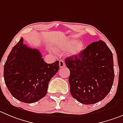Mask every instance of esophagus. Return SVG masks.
Returning a JSON list of instances; mask_svg holds the SVG:
<instances>
[{"instance_id":"34e87169","label":"esophagus","mask_w":123,"mask_h":123,"mask_svg":"<svg viewBox=\"0 0 123 123\" xmlns=\"http://www.w3.org/2000/svg\"><path fill=\"white\" fill-rule=\"evenodd\" d=\"M59 67H60V68H62V67H64L65 66V62H64V61H62V60H59Z\"/></svg>"}]
</instances>
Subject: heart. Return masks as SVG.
I'll return each mask as SVG.
<instances>
[{"mask_svg":"<svg viewBox=\"0 0 123 123\" xmlns=\"http://www.w3.org/2000/svg\"><path fill=\"white\" fill-rule=\"evenodd\" d=\"M55 49L59 51L68 50L69 55L76 56L83 50L84 44L82 42H77L75 39H67L56 43Z\"/></svg>","mask_w":123,"mask_h":123,"instance_id":"b5f03b06","label":"heart"}]
</instances>
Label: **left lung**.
Returning a JSON list of instances; mask_svg holds the SVG:
<instances>
[{"mask_svg": "<svg viewBox=\"0 0 123 123\" xmlns=\"http://www.w3.org/2000/svg\"><path fill=\"white\" fill-rule=\"evenodd\" d=\"M70 74L72 96L84 104L103 100L112 89L114 80L113 55L106 43L93 42L76 56L65 59Z\"/></svg>", "mask_w": 123, "mask_h": 123, "instance_id": "8db88e82", "label": "left lung"}]
</instances>
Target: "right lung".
<instances>
[{"label":"right lung","mask_w":123,"mask_h":123,"mask_svg":"<svg viewBox=\"0 0 123 123\" xmlns=\"http://www.w3.org/2000/svg\"><path fill=\"white\" fill-rule=\"evenodd\" d=\"M59 68V61L47 64L39 51L24 44L22 37L8 56L3 76L8 89L16 99L33 103L45 96L49 82Z\"/></svg>","instance_id":"1"}]
</instances>
